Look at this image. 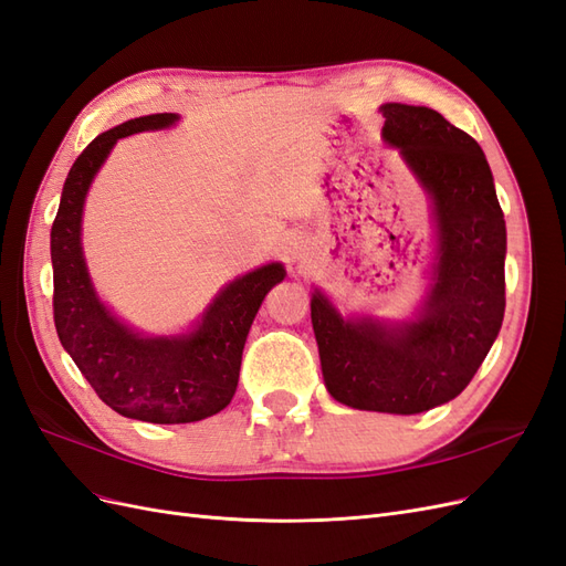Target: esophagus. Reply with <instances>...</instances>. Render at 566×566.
Masks as SVG:
<instances>
[{
    "label": "esophagus",
    "mask_w": 566,
    "mask_h": 566,
    "mask_svg": "<svg viewBox=\"0 0 566 566\" xmlns=\"http://www.w3.org/2000/svg\"><path fill=\"white\" fill-rule=\"evenodd\" d=\"M290 254H293V260H297V252H290Z\"/></svg>",
    "instance_id": "esophagus-1"
}]
</instances>
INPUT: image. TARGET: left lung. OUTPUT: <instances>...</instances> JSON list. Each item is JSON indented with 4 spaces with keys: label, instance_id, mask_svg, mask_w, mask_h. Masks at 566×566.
Here are the masks:
<instances>
[{
    "label": "left lung",
    "instance_id": "1",
    "mask_svg": "<svg viewBox=\"0 0 566 566\" xmlns=\"http://www.w3.org/2000/svg\"><path fill=\"white\" fill-rule=\"evenodd\" d=\"M382 139L430 198L434 262L413 318H345L316 287L312 325L339 403L416 416L470 385L505 312V219L484 150L424 106L385 104Z\"/></svg>",
    "mask_w": 566,
    "mask_h": 566
}]
</instances>
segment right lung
<instances>
[{
  "label": "right lung",
  "instance_id": "add662e5",
  "mask_svg": "<svg viewBox=\"0 0 566 566\" xmlns=\"http://www.w3.org/2000/svg\"><path fill=\"white\" fill-rule=\"evenodd\" d=\"M177 123V113H156L98 134L67 172L51 227L54 323L63 349L115 413L156 424L198 422L231 403L250 325L269 290L285 279L281 262L248 271L179 335H144L101 302L82 250L90 186L119 139Z\"/></svg>",
  "mask_w": 566,
  "mask_h": 566
}]
</instances>
